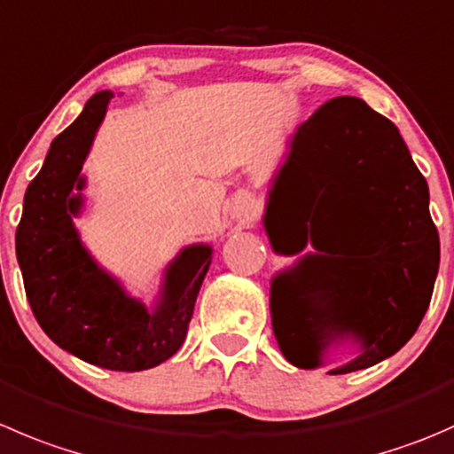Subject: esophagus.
<instances>
[{
    "instance_id": "1",
    "label": "esophagus",
    "mask_w": 454,
    "mask_h": 454,
    "mask_svg": "<svg viewBox=\"0 0 454 454\" xmlns=\"http://www.w3.org/2000/svg\"><path fill=\"white\" fill-rule=\"evenodd\" d=\"M254 215H257V204H254L253 197H237L231 206V217L237 219L241 223H248L253 222Z\"/></svg>"
}]
</instances>
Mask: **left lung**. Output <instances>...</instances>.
Masks as SVG:
<instances>
[{"label":"left lung","instance_id":"obj_1","mask_svg":"<svg viewBox=\"0 0 454 454\" xmlns=\"http://www.w3.org/2000/svg\"><path fill=\"white\" fill-rule=\"evenodd\" d=\"M286 196L302 200L294 239L277 247L271 210ZM428 184L397 126L357 97H334L303 121L268 192L263 226L272 248L297 254L272 279V330L297 368H319L324 350L350 339L357 357L330 375L364 371L406 346L428 310L439 270V232ZM325 267L320 286L308 271ZM307 310L303 326L278 321L289 299Z\"/></svg>","mask_w":454,"mask_h":454}]
</instances>
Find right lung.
<instances>
[{"label":"right lung","mask_w":454,"mask_h":454,"mask_svg":"<svg viewBox=\"0 0 454 454\" xmlns=\"http://www.w3.org/2000/svg\"><path fill=\"white\" fill-rule=\"evenodd\" d=\"M110 97V90L92 95L82 115L52 139L26 191L17 262L35 319L59 348L99 368L137 372L182 348L213 248L186 246L166 268L151 310L90 257L73 217L83 204L82 166Z\"/></svg>","instance_id":"1"}]
</instances>
